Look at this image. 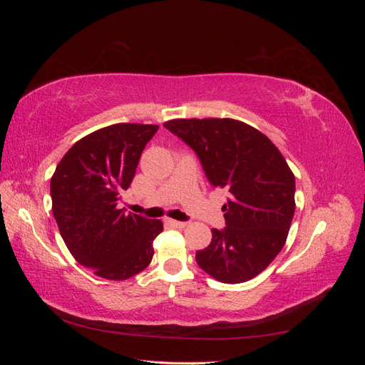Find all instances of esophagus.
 <instances>
[{"instance_id": "34e87169", "label": "esophagus", "mask_w": 365, "mask_h": 365, "mask_svg": "<svg viewBox=\"0 0 365 365\" xmlns=\"http://www.w3.org/2000/svg\"><path fill=\"white\" fill-rule=\"evenodd\" d=\"M168 224H170L175 228H185L187 222H181V220H175V219H168Z\"/></svg>"}]
</instances>
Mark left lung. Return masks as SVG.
<instances>
[{
  "label": "left lung",
  "mask_w": 365,
  "mask_h": 365,
  "mask_svg": "<svg viewBox=\"0 0 365 365\" xmlns=\"http://www.w3.org/2000/svg\"><path fill=\"white\" fill-rule=\"evenodd\" d=\"M200 157L213 187L228 189L227 227L213 228L196 252L201 269L222 283L259 275L282 251L295 212V176L274 143L235 118H175L164 123Z\"/></svg>",
  "instance_id": "1"
}]
</instances>
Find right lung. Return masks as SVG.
I'll return each instance as SVG.
<instances>
[{
  "label": "right lung",
  "instance_id": "obj_1",
  "mask_svg": "<svg viewBox=\"0 0 365 365\" xmlns=\"http://www.w3.org/2000/svg\"><path fill=\"white\" fill-rule=\"evenodd\" d=\"M157 130L140 123L97 129L74 143L51 176L53 216L65 245L102 279H130L152 260L163 222L126 213L118 202Z\"/></svg>",
  "mask_w": 365,
  "mask_h": 365
}]
</instances>
